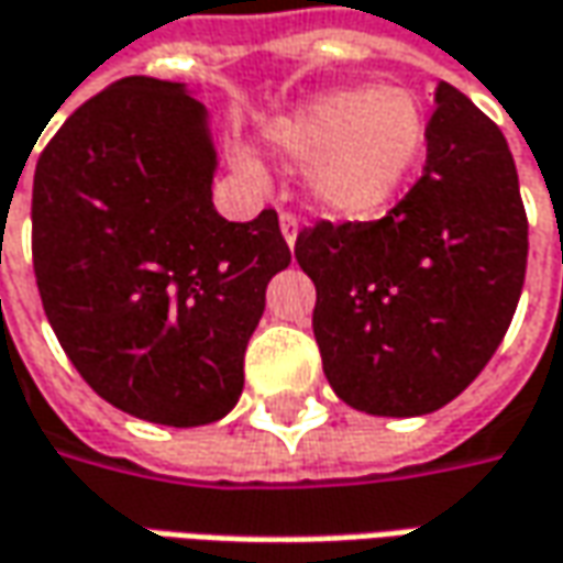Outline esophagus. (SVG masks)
I'll return each mask as SVG.
<instances>
[{
	"label": "esophagus",
	"mask_w": 563,
	"mask_h": 563,
	"mask_svg": "<svg viewBox=\"0 0 563 563\" xmlns=\"http://www.w3.org/2000/svg\"><path fill=\"white\" fill-rule=\"evenodd\" d=\"M280 230H283V240H286L289 249H292V245H296V236H299V221H296V214L280 211Z\"/></svg>",
	"instance_id": "1"
}]
</instances>
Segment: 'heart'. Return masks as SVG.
Here are the masks:
<instances>
[{
    "mask_svg": "<svg viewBox=\"0 0 563 563\" xmlns=\"http://www.w3.org/2000/svg\"><path fill=\"white\" fill-rule=\"evenodd\" d=\"M271 143L318 162L311 189L342 218H367L396 199L427 146V111L398 87H349L271 126Z\"/></svg>",
    "mask_w": 563,
    "mask_h": 563,
    "instance_id": "1",
    "label": "heart"
}]
</instances>
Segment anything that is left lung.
I'll use <instances>...</instances> for the list:
<instances>
[{"mask_svg":"<svg viewBox=\"0 0 563 563\" xmlns=\"http://www.w3.org/2000/svg\"><path fill=\"white\" fill-rule=\"evenodd\" d=\"M527 211L501 130L437 87L423 174L379 221H318L296 240L333 393L367 415H430L461 396L511 327Z\"/></svg>","mask_w":563,"mask_h":563,"instance_id":"obj_1","label":"left lung"}]
</instances>
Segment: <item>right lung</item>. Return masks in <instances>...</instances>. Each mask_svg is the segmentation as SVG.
<instances>
[{
	"mask_svg": "<svg viewBox=\"0 0 563 563\" xmlns=\"http://www.w3.org/2000/svg\"><path fill=\"white\" fill-rule=\"evenodd\" d=\"M208 111L184 84L124 77L77 108L33 174V274L80 377L126 415L202 427L243 393L264 289L289 264L274 208L211 202Z\"/></svg>",
	"mask_w": 563,
	"mask_h": 563,
	"instance_id": "right-lung-1",
	"label": "right lung"
}]
</instances>
